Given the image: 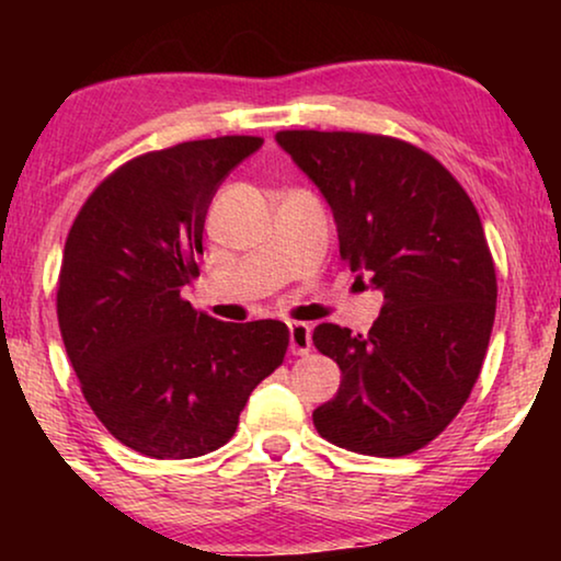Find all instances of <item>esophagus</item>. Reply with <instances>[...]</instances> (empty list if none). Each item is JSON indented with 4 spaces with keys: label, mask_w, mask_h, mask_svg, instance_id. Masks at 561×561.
Wrapping results in <instances>:
<instances>
[{
    "label": "esophagus",
    "mask_w": 561,
    "mask_h": 561,
    "mask_svg": "<svg viewBox=\"0 0 561 561\" xmlns=\"http://www.w3.org/2000/svg\"><path fill=\"white\" fill-rule=\"evenodd\" d=\"M290 352L294 355H309L311 352V327L304 324V321H296L290 324Z\"/></svg>",
    "instance_id": "34e87169"
}]
</instances>
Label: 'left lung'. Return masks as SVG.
Segmentation results:
<instances>
[{"label": "left lung", "mask_w": 561, "mask_h": 561, "mask_svg": "<svg viewBox=\"0 0 561 561\" xmlns=\"http://www.w3.org/2000/svg\"><path fill=\"white\" fill-rule=\"evenodd\" d=\"M332 206L340 255L382 290L370 332L313 329L342 370L313 426L336 447L403 457L462 409L495 321V265L480 214L439 160L388 135H275Z\"/></svg>", "instance_id": "8db88e82"}]
</instances>
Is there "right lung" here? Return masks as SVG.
Listing matches in <instances>:
<instances>
[{
    "label": "right lung",
    "mask_w": 561,
    "mask_h": 561,
    "mask_svg": "<svg viewBox=\"0 0 561 561\" xmlns=\"http://www.w3.org/2000/svg\"><path fill=\"white\" fill-rule=\"evenodd\" d=\"M263 140L227 135L145 152L99 183L68 232L58 327L81 393L114 439L152 459L227 444L288 327L217 321L181 288L198 275L204 219Z\"/></svg>",
    "instance_id": "add662e5"
}]
</instances>
